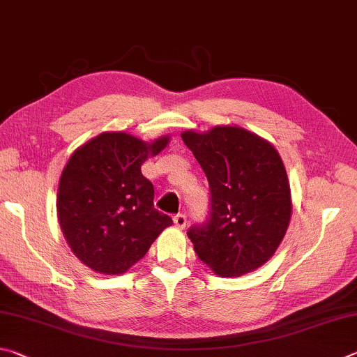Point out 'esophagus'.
<instances>
[{"mask_svg":"<svg viewBox=\"0 0 357 357\" xmlns=\"http://www.w3.org/2000/svg\"><path fill=\"white\" fill-rule=\"evenodd\" d=\"M174 224H175V226H177L178 229H183V227L186 226V216L182 215V213L175 215V216H174Z\"/></svg>","mask_w":357,"mask_h":357,"instance_id":"1","label":"esophagus"}]
</instances>
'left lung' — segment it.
<instances>
[{"mask_svg": "<svg viewBox=\"0 0 357 357\" xmlns=\"http://www.w3.org/2000/svg\"><path fill=\"white\" fill-rule=\"evenodd\" d=\"M182 139L207 175L210 218L188 230L197 257L221 278L257 270L276 252L291 218L278 150L241 127L188 130Z\"/></svg>", "mask_w": 357, "mask_h": 357, "instance_id": "8db88e82", "label": "left lung"}]
</instances>
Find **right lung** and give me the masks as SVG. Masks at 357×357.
<instances>
[{"instance_id":"right-lung-1","label":"right lung","mask_w":357,"mask_h":357,"mask_svg":"<svg viewBox=\"0 0 357 357\" xmlns=\"http://www.w3.org/2000/svg\"><path fill=\"white\" fill-rule=\"evenodd\" d=\"M169 136L146 142L105 131L78 147L59 178L58 220L72 252L100 274H123L172 220L153 207V185L141 172Z\"/></svg>"}]
</instances>
